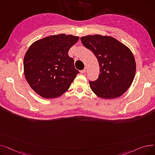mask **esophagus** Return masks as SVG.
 Masks as SVG:
<instances>
[{"mask_svg":"<svg viewBox=\"0 0 155 155\" xmlns=\"http://www.w3.org/2000/svg\"><path fill=\"white\" fill-rule=\"evenodd\" d=\"M86 72V68H84L83 70H81L80 73H82V74H84V73Z\"/></svg>","mask_w":155,"mask_h":155,"instance_id":"1","label":"esophagus"}]
</instances>
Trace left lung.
<instances>
[{
	"instance_id": "obj_1",
	"label": "left lung",
	"mask_w": 155,
	"mask_h": 155,
	"mask_svg": "<svg viewBox=\"0 0 155 155\" xmlns=\"http://www.w3.org/2000/svg\"><path fill=\"white\" fill-rule=\"evenodd\" d=\"M80 39L95 54L101 67L98 79L89 82L93 92L105 99L117 98L124 94L136 73V61L131 50L110 36L87 35Z\"/></svg>"
}]
</instances>
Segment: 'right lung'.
I'll use <instances>...</instances> for the list:
<instances>
[{"mask_svg": "<svg viewBox=\"0 0 155 155\" xmlns=\"http://www.w3.org/2000/svg\"><path fill=\"white\" fill-rule=\"evenodd\" d=\"M78 36L60 34L38 39L24 55V73L27 82L45 99L56 98L66 92L79 71L68 54Z\"/></svg>", "mask_w": 155, "mask_h": 155, "instance_id": "right-lung-1", "label": "right lung"}]
</instances>
